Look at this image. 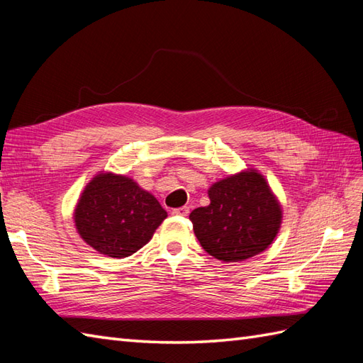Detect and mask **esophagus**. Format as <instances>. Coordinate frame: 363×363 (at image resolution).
<instances>
[{"instance_id":"1","label":"esophagus","mask_w":363,"mask_h":363,"mask_svg":"<svg viewBox=\"0 0 363 363\" xmlns=\"http://www.w3.org/2000/svg\"><path fill=\"white\" fill-rule=\"evenodd\" d=\"M189 213H190V208H189V207H179V208L172 210V215L181 216V218H187Z\"/></svg>"}]
</instances>
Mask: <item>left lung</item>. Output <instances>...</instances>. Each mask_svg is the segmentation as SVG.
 <instances>
[{
  "label": "left lung",
  "mask_w": 363,
  "mask_h": 363,
  "mask_svg": "<svg viewBox=\"0 0 363 363\" xmlns=\"http://www.w3.org/2000/svg\"><path fill=\"white\" fill-rule=\"evenodd\" d=\"M210 203L190 213L202 248L222 262H242L273 244L284 210L265 176L253 169L213 182Z\"/></svg>",
  "instance_id": "8db88e82"
}]
</instances>
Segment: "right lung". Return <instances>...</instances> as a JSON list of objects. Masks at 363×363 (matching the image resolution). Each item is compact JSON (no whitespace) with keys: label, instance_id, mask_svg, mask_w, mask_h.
Listing matches in <instances>:
<instances>
[{"label":"right lung","instance_id":"add662e5","mask_svg":"<svg viewBox=\"0 0 363 363\" xmlns=\"http://www.w3.org/2000/svg\"><path fill=\"white\" fill-rule=\"evenodd\" d=\"M167 218L150 191L125 174L98 172L73 210L79 238L99 255L123 259L150 242Z\"/></svg>","mask_w":363,"mask_h":363}]
</instances>
